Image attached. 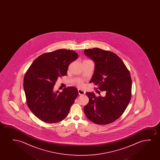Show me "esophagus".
I'll use <instances>...</instances> for the list:
<instances>
[{"label":"esophagus","instance_id":"1","mask_svg":"<svg viewBox=\"0 0 160 160\" xmlns=\"http://www.w3.org/2000/svg\"><path fill=\"white\" fill-rule=\"evenodd\" d=\"M78 93H79V95H83V94H85V92L83 90H81L80 89H78Z\"/></svg>","mask_w":160,"mask_h":160}]
</instances>
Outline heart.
<instances>
[{
    "instance_id": "1",
    "label": "heart",
    "mask_w": 160,
    "mask_h": 160,
    "mask_svg": "<svg viewBox=\"0 0 160 160\" xmlns=\"http://www.w3.org/2000/svg\"><path fill=\"white\" fill-rule=\"evenodd\" d=\"M75 84L77 85L78 86H80V87H82V86H83L82 81H81V80H78V81H76Z\"/></svg>"
}]
</instances>
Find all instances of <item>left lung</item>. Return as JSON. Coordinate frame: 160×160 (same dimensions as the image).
<instances>
[{"mask_svg": "<svg viewBox=\"0 0 160 160\" xmlns=\"http://www.w3.org/2000/svg\"><path fill=\"white\" fill-rule=\"evenodd\" d=\"M95 64L90 82L105 92L104 97H96L86 92L89 102L83 111L90 121L98 125H107L118 119L131 98L132 80L129 70L115 53L101 48L84 50Z\"/></svg>", "mask_w": 160, "mask_h": 160, "instance_id": "left-lung-1", "label": "left lung"}]
</instances>
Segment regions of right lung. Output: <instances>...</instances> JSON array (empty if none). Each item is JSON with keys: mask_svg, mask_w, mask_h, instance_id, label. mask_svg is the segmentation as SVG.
<instances>
[{"mask_svg": "<svg viewBox=\"0 0 160 160\" xmlns=\"http://www.w3.org/2000/svg\"><path fill=\"white\" fill-rule=\"evenodd\" d=\"M78 57L66 49L45 53L34 61L27 71L23 88L27 105L36 117L45 123L59 122L68 115L79 94L77 88L53 91L58 78L67 74L68 66Z\"/></svg>", "mask_w": 160, "mask_h": 160, "instance_id": "right-lung-1", "label": "right lung"}]
</instances>
